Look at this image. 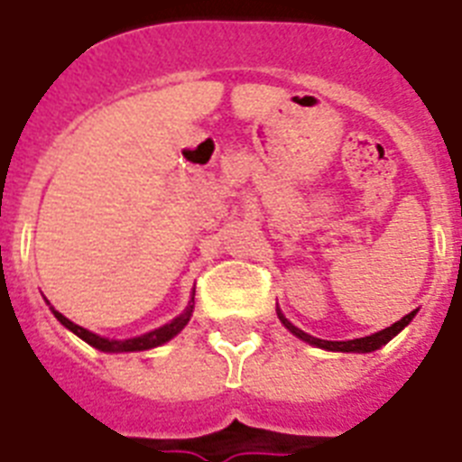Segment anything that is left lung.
<instances>
[{"mask_svg": "<svg viewBox=\"0 0 462 462\" xmlns=\"http://www.w3.org/2000/svg\"><path fill=\"white\" fill-rule=\"evenodd\" d=\"M277 315H279V319H282V324H284V327L289 328L293 336H298V338L305 340V343H310V345H317V347H324V350H336V352H374V350H378V347H383L385 343H390V340H393L394 336H397V333L402 331V328H404L406 324L413 319V317H416V310H413V312H409L406 317H402L399 321H394L393 327L383 328V331L374 333V336H366V338H355V340L315 338V336H308L305 331H300V328L293 327V324H291V321L282 315V312H277Z\"/></svg>", "mask_w": 462, "mask_h": 462, "instance_id": "8db88e82", "label": "left lung"}]
</instances>
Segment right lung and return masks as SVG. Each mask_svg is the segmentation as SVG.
Returning a JSON list of instances; mask_svg holds the SVG:
<instances>
[{"mask_svg": "<svg viewBox=\"0 0 462 462\" xmlns=\"http://www.w3.org/2000/svg\"><path fill=\"white\" fill-rule=\"evenodd\" d=\"M53 315H56V319L60 321L65 328H69L72 333H77L81 340H87V343L93 345L96 350H103V352H138V350H150V347H157V345L166 343V340H171L176 333L183 331V327L189 321V317H192V305H188V310H185L183 315L176 317L171 324H166V327H162V328H154V331L145 333V336H141V338H129V340L100 338V336L87 331V328L79 327V324H75V321H69L68 317L60 315L58 310H53Z\"/></svg>", "mask_w": 462, "mask_h": 462, "instance_id": "1", "label": "right lung"}]
</instances>
